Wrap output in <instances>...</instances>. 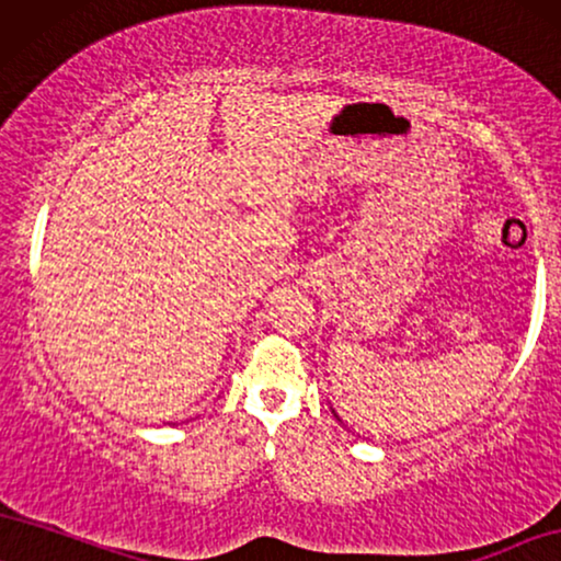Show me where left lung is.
I'll list each match as a JSON object with an SVG mask.
<instances>
[{"mask_svg":"<svg viewBox=\"0 0 561 561\" xmlns=\"http://www.w3.org/2000/svg\"><path fill=\"white\" fill-rule=\"evenodd\" d=\"M331 411H333V409H331ZM333 416H336V420H339V422H342V416H339V414H336V411H333ZM342 424H344V422H342Z\"/></svg>","mask_w":561,"mask_h":561,"instance_id":"1","label":"left lung"}]
</instances>
